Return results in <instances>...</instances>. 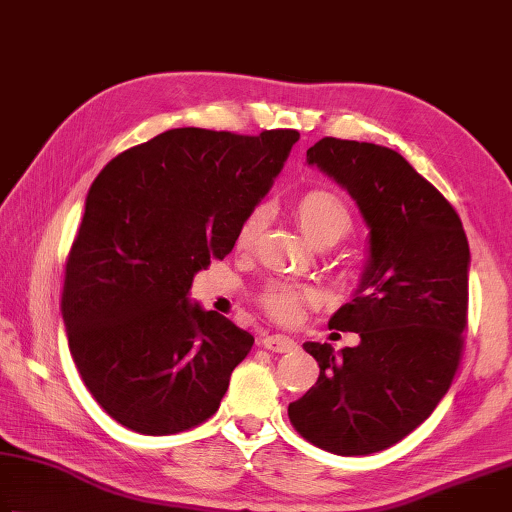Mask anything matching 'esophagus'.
Returning a JSON list of instances; mask_svg holds the SVG:
<instances>
[{"instance_id": "esophagus-1", "label": "esophagus", "mask_w": 512, "mask_h": 512, "mask_svg": "<svg viewBox=\"0 0 512 512\" xmlns=\"http://www.w3.org/2000/svg\"><path fill=\"white\" fill-rule=\"evenodd\" d=\"M263 346L272 353H290L297 348V342L285 335H267V337H263Z\"/></svg>"}]
</instances>
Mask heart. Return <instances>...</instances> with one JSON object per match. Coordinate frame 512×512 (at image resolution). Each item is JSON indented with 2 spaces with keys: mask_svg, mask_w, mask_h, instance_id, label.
<instances>
[{
  "mask_svg": "<svg viewBox=\"0 0 512 512\" xmlns=\"http://www.w3.org/2000/svg\"><path fill=\"white\" fill-rule=\"evenodd\" d=\"M294 215H297L299 227L306 233V238L317 247H333L339 240H344L353 229L351 211L337 195L328 191H310L301 195L294 204ZM265 224V209L256 206L238 229V245L249 247L258 238ZM303 299L306 294L299 292L292 285H272L263 294V306L274 319L294 321L299 317Z\"/></svg>",
  "mask_w": 512,
  "mask_h": 512,
  "instance_id": "b5f03b06",
  "label": "heart"
}]
</instances>
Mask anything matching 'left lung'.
Here are the masks:
<instances>
[{"label":"left lung","mask_w":512,"mask_h":512,"mask_svg":"<svg viewBox=\"0 0 512 512\" xmlns=\"http://www.w3.org/2000/svg\"><path fill=\"white\" fill-rule=\"evenodd\" d=\"M306 161L353 197L369 254L353 299L328 321L360 344H303L319 378L288 416L321 450L364 456L414 432L450 389L468 324L470 247L452 204L396 150L326 137Z\"/></svg>","instance_id":"obj_1"}]
</instances>
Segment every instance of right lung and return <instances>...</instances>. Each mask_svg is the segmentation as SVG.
Returning a JSON list of instances; mask_svg holds the SVG:
<instances>
[{"label":"right lung","mask_w":512,"mask_h":512,"mask_svg":"<svg viewBox=\"0 0 512 512\" xmlns=\"http://www.w3.org/2000/svg\"><path fill=\"white\" fill-rule=\"evenodd\" d=\"M297 141V130L175 128L89 186L62 319L80 378L116 423L166 436L218 411L254 337L193 303V276L233 249Z\"/></svg>","instance_id":"add662e5"}]
</instances>
